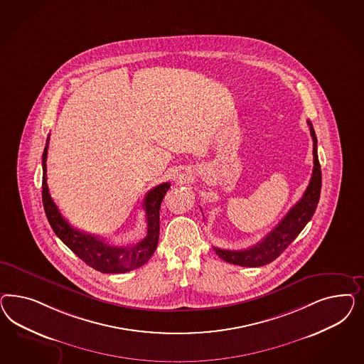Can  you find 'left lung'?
Masks as SVG:
<instances>
[{
  "label": "left lung",
  "instance_id": "left-lung-1",
  "mask_svg": "<svg viewBox=\"0 0 364 364\" xmlns=\"http://www.w3.org/2000/svg\"><path fill=\"white\" fill-rule=\"evenodd\" d=\"M307 124L309 125V132L314 141V169L306 192L303 193L298 203L288 210V213L275 228L260 242L255 244L254 247L240 251L220 250L215 247V252L219 255L224 262L242 267H262L268 264L280 256L287 247L298 237L299 233L307 225V223L312 219L319 203L321 171L318 157L316 134L312 124L309 122H307Z\"/></svg>",
  "mask_w": 364,
  "mask_h": 364
}]
</instances>
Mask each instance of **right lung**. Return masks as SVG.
Segmentation results:
<instances>
[{
    "mask_svg": "<svg viewBox=\"0 0 364 364\" xmlns=\"http://www.w3.org/2000/svg\"><path fill=\"white\" fill-rule=\"evenodd\" d=\"M48 145L49 136L43 154V204L48 221L58 239L77 255L84 263L102 274H124L145 264L154 255L159 242L160 207L171 184L163 183L154 187L144 198V210L146 212L148 228L146 236L143 240L128 247L109 245L104 239H100L99 236L73 228L57 208L46 184Z\"/></svg>",
    "mask_w": 364,
    "mask_h": 364,
    "instance_id": "right-lung-1",
    "label": "right lung"
}]
</instances>
